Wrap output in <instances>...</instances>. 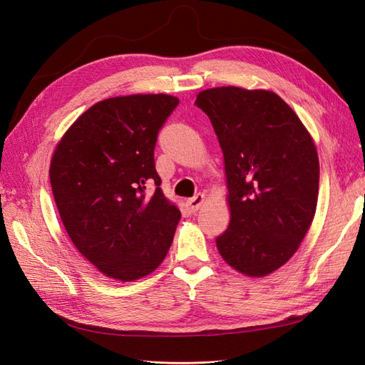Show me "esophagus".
<instances>
[{"instance_id": "1", "label": "esophagus", "mask_w": 365, "mask_h": 365, "mask_svg": "<svg viewBox=\"0 0 365 365\" xmlns=\"http://www.w3.org/2000/svg\"><path fill=\"white\" fill-rule=\"evenodd\" d=\"M205 202V195H202V193H197L196 196H193L192 200H189L187 201V207H189V210L190 212H197V210H200L201 207H202V204Z\"/></svg>"}]
</instances>
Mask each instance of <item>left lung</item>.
Masks as SVG:
<instances>
[{"mask_svg": "<svg viewBox=\"0 0 365 365\" xmlns=\"http://www.w3.org/2000/svg\"><path fill=\"white\" fill-rule=\"evenodd\" d=\"M195 103L224 153L231 219L217 251L237 272L264 277L294 256L312 225L319 181L314 138L269 90L217 86Z\"/></svg>", "mask_w": 365, "mask_h": 365, "instance_id": "8db88e82", "label": "left lung"}]
</instances>
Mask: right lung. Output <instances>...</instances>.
<instances>
[{"label":"right lung","mask_w":365,"mask_h":365,"mask_svg":"<svg viewBox=\"0 0 365 365\" xmlns=\"http://www.w3.org/2000/svg\"><path fill=\"white\" fill-rule=\"evenodd\" d=\"M180 98L130 94L94 103L62 135L50 182L62 224L103 275L134 282L168 254L180 208L160 189L153 149ZM150 183L156 190L148 192Z\"/></svg>","instance_id":"add662e5"}]
</instances>
